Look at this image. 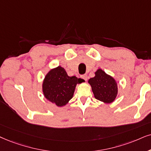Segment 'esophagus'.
<instances>
[{
    "mask_svg": "<svg viewBox=\"0 0 151 151\" xmlns=\"http://www.w3.org/2000/svg\"><path fill=\"white\" fill-rule=\"evenodd\" d=\"M81 77L83 80H85V81H86V80H87V75H86V74H83V75L81 76Z\"/></svg>",
    "mask_w": 151,
    "mask_h": 151,
    "instance_id": "34e87169",
    "label": "esophagus"
}]
</instances>
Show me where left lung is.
Here are the masks:
<instances>
[{
    "label": "left lung",
    "instance_id": "left-lung-1",
    "mask_svg": "<svg viewBox=\"0 0 151 151\" xmlns=\"http://www.w3.org/2000/svg\"><path fill=\"white\" fill-rule=\"evenodd\" d=\"M88 83L97 100L111 103L117 96L118 87L115 79L101 69L97 70L95 76L88 80Z\"/></svg>",
    "mask_w": 151,
    "mask_h": 151
}]
</instances>
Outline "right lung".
Instances as JSON below:
<instances>
[{
  "instance_id": "1",
  "label": "right lung",
  "mask_w": 151,
  "mask_h": 151,
  "mask_svg": "<svg viewBox=\"0 0 151 151\" xmlns=\"http://www.w3.org/2000/svg\"><path fill=\"white\" fill-rule=\"evenodd\" d=\"M81 82L83 79L69 77L64 68L58 66L46 75L42 85L44 95L58 106H64L72 98L76 85Z\"/></svg>"
}]
</instances>
